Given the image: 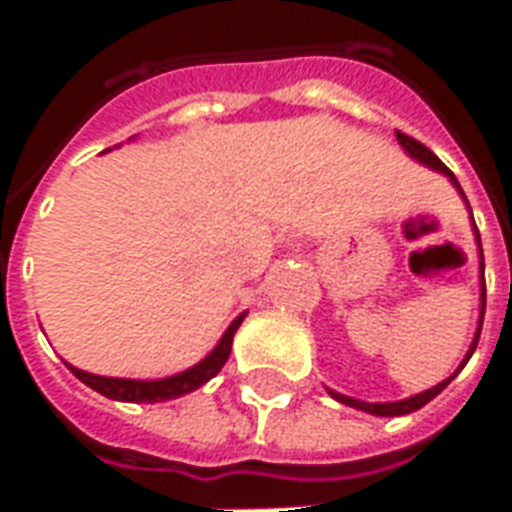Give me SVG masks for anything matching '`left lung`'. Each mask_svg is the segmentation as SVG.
<instances>
[{"label": "left lung", "mask_w": 512, "mask_h": 512, "mask_svg": "<svg viewBox=\"0 0 512 512\" xmlns=\"http://www.w3.org/2000/svg\"><path fill=\"white\" fill-rule=\"evenodd\" d=\"M395 134H397V142H400V147L406 150L408 156L417 158L419 164H425V167L436 169V172H441V175H447V178L452 180V186L461 191V197L466 200V194H463L461 183L455 180V175H452L450 169L441 164L439 156H436L433 150H428V147L422 145V142H417L414 136L403 134V131H395ZM466 205H469V202H466ZM472 222H474V219H472ZM474 235H477V249H480V288H483V290H480V321H477V332H474V340H472V345H469V351H466V356H463L461 367H458V370H455V373H452L447 381H441V384H436L433 389H425V392H419V395H414V397H406V400H395V403H365V400H356V397L340 395V392H332V389H329V395H332L334 400H340V403H345V406H351V408H359V411H367V414H376V417H403V414H411V411H417V408H422L425 403H430V400L439 395L444 386L450 384L452 378L461 373L463 365L469 362V356H472L474 348H477V340H480V329H483V315H485V279H483L485 263H483V244H480V233H477V224H474Z\"/></svg>", "instance_id": "left-lung-1"}]
</instances>
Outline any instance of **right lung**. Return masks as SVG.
Listing matches in <instances>:
<instances>
[{"label": "right lung", "instance_id": "right-lung-1", "mask_svg": "<svg viewBox=\"0 0 512 512\" xmlns=\"http://www.w3.org/2000/svg\"><path fill=\"white\" fill-rule=\"evenodd\" d=\"M246 318L244 315H238L230 326H227V332L222 334V340L219 345L213 348L211 354L205 356L202 362H197L189 370H183L178 376H169V378H158V381H136V378H106V376H93V373H87V370H79V367L68 365L73 376L79 378L82 384H87L95 392H101L104 397H112V400H126V403H161V400H172V397L180 395H189L194 389H200L202 384H208L219 370L227 362V356H230V348H233V337L238 332V326Z\"/></svg>", "mask_w": 512, "mask_h": 512}]
</instances>
